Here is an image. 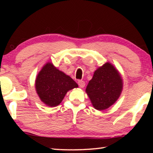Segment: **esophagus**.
Listing matches in <instances>:
<instances>
[{
    "mask_svg": "<svg viewBox=\"0 0 153 153\" xmlns=\"http://www.w3.org/2000/svg\"><path fill=\"white\" fill-rule=\"evenodd\" d=\"M78 84L80 88H83L85 86V82L82 80H79L78 81Z\"/></svg>",
    "mask_w": 153,
    "mask_h": 153,
    "instance_id": "34e87169",
    "label": "esophagus"
}]
</instances>
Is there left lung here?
<instances>
[{"mask_svg": "<svg viewBox=\"0 0 153 153\" xmlns=\"http://www.w3.org/2000/svg\"><path fill=\"white\" fill-rule=\"evenodd\" d=\"M123 79L118 71L110 62H106L94 72L85 92L95 109L105 110L120 97Z\"/></svg>", "mask_w": 153, "mask_h": 153, "instance_id": "obj_1", "label": "left lung"}]
</instances>
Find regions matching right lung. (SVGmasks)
I'll return each instance as SVG.
<instances>
[{
  "instance_id": "1",
  "label": "right lung",
  "mask_w": 153,
  "mask_h": 153,
  "mask_svg": "<svg viewBox=\"0 0 153 153\" xmlns=\"http://www.w3.org/2000/svg\"><path fill=\"white\" fill-rule=\"evenodd\" d=\"M74 88H78V84L51 62L44 65L35 80V89L41 101L51 107L61 103L66 93Z\"/></svg>"
}]
</instances>
